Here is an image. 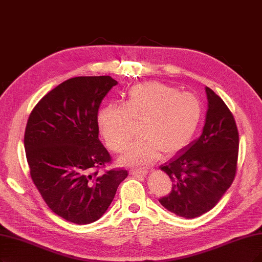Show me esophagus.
<instances>
[{"mask_svg": "<svg viewBox=\"0 0 262 262\" xmlns=\"http://www.w3.org/2000/svg\"><path fill=\"white\" fill-rule=\"evenodd\" d=\"M147 169H133L130 171V173L133 176H136V177H141V176H146L147 173Z\"/></svg>", "mask_w": 262, "mask_h": 262, "instance_id": "34e87169", "label": "esophagus"}]
</instances>
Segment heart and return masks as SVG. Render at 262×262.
I'll return each mask as SVG.
<instances>
[{"label": "heart", "mask_w": 262, "mask_h": 262, "mask_svg": "<svg viewBox=\"0 0 262 262\" xmlns=\"http://www.w3.org/2000/svg\"><path fill=\"white\" fill-rule=\"evenodd\" d=\"M203 105L195 95L179 93L160 82H146L129 90L124 104L104 105L97 114V125L110 150L122 152L140 123L141 138L124 153L126 166H146L161 152L172 156L185 149L196 134Z\"/></svg>", "instance_id": "b5f03b06"}]
</instances>
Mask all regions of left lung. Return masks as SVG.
Wrapping results in <instances>:
<instances>
[{
	"label": "left lung",
	"mask_w": 262,
	"mask_h": 262,
	"mask_svg": "<svg viewBox=\"0 0 262 262\" xmlns=\"http://www.w3.org/2000/svg\"><path fill=\"white\" fill-rule=\"evenodd\" d=\"M208 109L201 136L161 165L171 180V191L159 200L179 217L192 219L215 207L236 173L238 130L233 114L206 87Z\"/></svg>",
	"instance_id": "obj_1"
}]
</instances>
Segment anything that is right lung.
Returning a JSON list of instances; mask_svg holds the SVG:
<instances>
[{
    "label": "right lung",
    "instance_id": "right-lung-1",
    "mask_svg": "<svg viewBox=\"0 0 262 262\" xmlns=\"http://www.w3.org/2000/svg\"><path fill=\"white\" fill-rule=\"evenodd\" d=\"M118 84L111 76H76L36 103L25 132L32 181L56 215L76 225L98 220L110 206L126 169L99 168L111 162L98 135L102 99Z\"/></svg>",
    "mask_w": 262,
    "mask_h": 262
}]
</instances>
